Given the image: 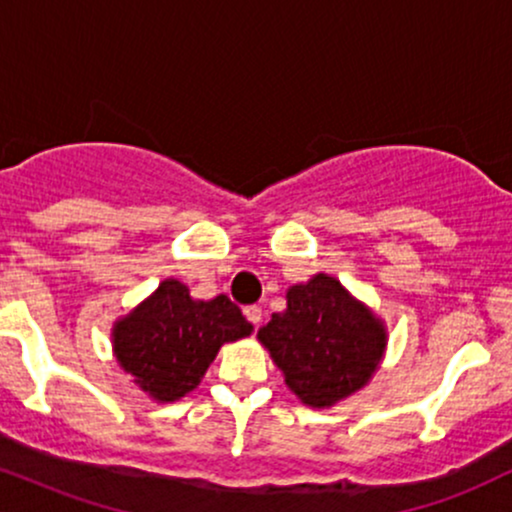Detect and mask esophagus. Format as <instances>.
Returning a JSON list of instances; mask_svg holds the SVG:
<instances>
[{
	"label": "esophagus",
	"instance_id": "34e87169",
	"mask_svg": "<svg viewBox=\"0 0 512 512\" xmlns=\"http://www.w3.org/2000/svg\"><path fill=\"white\" fill-rule=\"evenodd\" d=\"M243 313H245V317H248V320H250L255 327L262 322V308H260V305H248V308H245Z\"/></svg>",
	"mask_w": 512,
	"mask_h": 512
}]
</instances>
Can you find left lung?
<instances>
[{"label":"left lung","mask_w":512,"mask_h":512,"mask_svg":"<svg viewBox=\"0 0 512 512\" xmlns=\"http://www.w3.org/2000/svg\"><path fill=\"white\" fill-rule=\"evenodd\" d=\"M260 342L286 385L310 407H332L361 390L378 368L385 330L334 276L291 286L286 310L262 327Z\"/></svg>","instance_id":"8db88e82"}]
</instances>
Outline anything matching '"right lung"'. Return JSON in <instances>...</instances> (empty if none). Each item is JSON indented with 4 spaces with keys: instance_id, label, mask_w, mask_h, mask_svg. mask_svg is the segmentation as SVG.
Segmentation results:
<instances>
[{
    "instance_id": "add662e5",
    "label": "right lung",
    "mask_w": 512,
    "mask_h": 512,
    "mask_svg": "<svg viewBox=\"0 0 512 512\" xmlns=\"http://www.w3.org/2000/svg\"><path fill=\"white\" fill-rule=\"evenodd\" d=\"M250 332L252 325L231 298L192 301L185 284L168 279L117 322L115 356L144 392L158 402H173L195 390L223 342Z\"/></svg>"
}]
</instances>
